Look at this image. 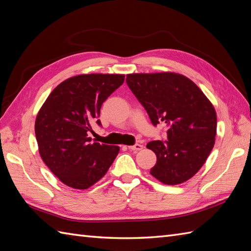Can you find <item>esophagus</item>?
<instances>
[{"mask_svg":"<svg viewBox=\"0 0 251 251\" xmlns=\"http://www.w3.org/2000/svg\"><path fill=\"white\" fill-rule=\"evenodd\" d=\"M128 149H129L130 151H140V150L143 149V145L136 143L135 145H130V147H128Z\"/></svg>","mask_w":251,"mask_h":251,"instance_id":"1","label":"esophagus"}]
</instances>
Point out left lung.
<instances>
[{"instance_id": "8db88e82", "label": "left lung", "mask_w": 251, "mask_h": 251, "mask_svg": "<svg viewBox=\"0 0 251 251\" xmlns=\"http://www.w3.org/2000/svg\"><path fill=\"white\" fill-rule=\"evenodd\" d=\"M126 82L152 124L162 122L169 128L167 141L147 144L157 156L150 173L167 185L186 182L213 150L217 128L213 104L190 79L178 74H131Z\"/></svg>"}]
</instances>
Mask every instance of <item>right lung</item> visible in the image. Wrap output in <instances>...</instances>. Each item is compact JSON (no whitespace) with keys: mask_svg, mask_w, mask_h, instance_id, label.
Wrapping results in <instances>:
<instances>
[{"mask_svg":"<svg viewBox=\"0 0 251 251\" xmlns=\"http://www.w3.org/2000/svg\"><path fill=\"white\" fill-rule=\"evenodd\" d=\"M124 75H80L52 91L35 122L39 154L61 182L86 189L98 182L118 156L115 145L92 143L91 125L101 126V104L124 83Z\"/></svg>","mask_w":251,"mask_h":251,"instance_id":"1","label":"right lung"}]
</instances>
